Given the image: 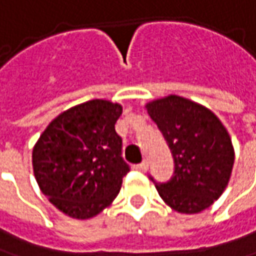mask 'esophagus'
Wrapping results in <instances>:
<instances>
[{
	"mask_svg": "<svg viewBox=\"0 0 256 256\" xmlns=\"http://www.w3.org/2000/svg\"><path fill=\"white\" fill-rule=\"evenodd\" d=\"M136 168H137V170H140V171H147V168H148V162H147V160H144V161H142L140 164L136 165Z\"/></svg>",
	"mask_w": 256,
	"mask_h": 256,
	"instance_id": "34e87169",
	"label": "esophagus"
}]
</instances>
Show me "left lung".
I'll use <instances>...</instances> for the list:
<instances>
[{"instance_id":"obj_1","label":"left lung","mask_w":256,"mask_h":256,"mask_svg":"<svg viewBox=\"0 0 256 256\" xmlns=\"http://www.w3.org/2000/svg\"><path fill=\"white\" fill-rule=\"evenodd\" d=\"M171 148L175 171L156 182L162 200L179 213L194 214L212 206L230 180L232 142L223 123L208 108L170 95L146 105Z\"/></svg>"}]
</instances>
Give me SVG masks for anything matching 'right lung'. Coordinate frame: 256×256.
Masks as SVG:
<instances>
[{
	"instance_id": "right-lung-1",
	"label": "right lung",
	"mask_w": 256,
	"mask_h": 256,
	"mask_svg": "<svg viewBox=\"0 0 256 256\" xmlns=\"http://www.w3.org/2000/svg\"><path fill=\"white\" fill-rule=\"evenodd\" d=\"M122 105L92 99L60 114L34 144V178L64 214L91 218L118 196L130 171L114 124Z\"/></svg>"
}]
</instances>
